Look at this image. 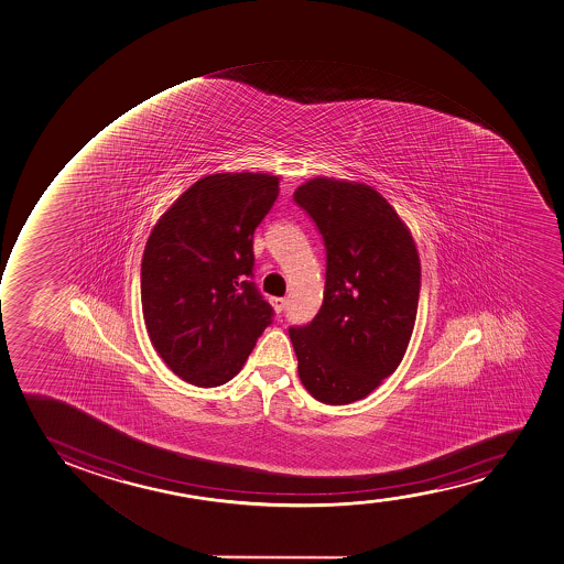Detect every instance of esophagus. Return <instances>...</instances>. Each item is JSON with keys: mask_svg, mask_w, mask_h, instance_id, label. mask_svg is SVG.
I'll return each instance as SVG.
<instances>
[{"mask_svg": "<svg viewBox=\"0 0 564 564\" xmlns=\"http://www.w3.org/2000/svg\"><path fill=\"white\" fill-rule=\"evenodd\" d=\"M285 297H272V307L275 313H281V311L285 310Z\"/></svg>", "mask_w": 564, "mask_h": 564, "instance_id": "esophagus-1", "label": "esophagus"}]
</instances>
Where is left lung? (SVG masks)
Masks as SVG:
<instances>
[{"mask_svg":"<svg viewBox=\"0 0 564 564\" xmlns=\"http://www.w3.org/2000/svg\"><path fill=\"white\" fill-rule=\"evenodd\" d=\"M326 246L317 317L289 329L305 390L326 405L368 398L399 368L416 323L420 257L392 204L361 182L317 176L294 191Z\"/></svg>","mask_w":564,"mask_h":564,"instance_id":"1","label":"left lung"}]
</instances>
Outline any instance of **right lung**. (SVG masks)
<instances>
[{
	"label": "right lung",
	"instance_id": "obj_1",
	"mask_svg": "<svg viewBox=\"0 0 564 564\" xmlns=\"http://www.w3.org/2000/svg\"><path fill=\"white\" fill-rule=\"evenodd\" d=\"M278 195L272 174H208L177 196L148 238L140 272L148 336L193 387L235 379L272 323V307L247 278L254 228Z\"/></svg>",
	"mask_w": 564,
	"mask_h": 564
}]
</instances>
